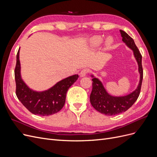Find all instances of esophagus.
Here are the masks:
<instances>
[{"label":"esophagus","mask_w":157,"mask_h":157,"mask_svg":"<svg viewBox=\"0 0 157 157\" xmlns=\"http://www.w3.org/2000/svg\"><path fill=\"white\" fill-rule=\"evenodd\" d=\"M88 73V69H82L81 71H80V77H85V76H86V75H87Z\"/></svg>","instance_id":"esophagus-1"}]
</instances>
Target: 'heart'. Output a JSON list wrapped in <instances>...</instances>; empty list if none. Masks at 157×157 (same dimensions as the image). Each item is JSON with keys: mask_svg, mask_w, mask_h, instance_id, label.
I'll return each instance as SVG.
<instances>
[{"mask_svg": "<svg viewBox=\"0 0 157 157\" xmlns=\"http://www.w3.org/2000/svg\"><path fill=\"white\" fill-rule=\"evenodd\" d=\"M103 42V38L101 36H94L90 40V44L93 48H97ZM114 43V40L112 37L108 36L104 42V48L108 50L111 48Z\"/></svg>", "mask_w": 157, "mask_h": 157, "instance_id": "b5f03b06", "label": "heart"}]
</instances>
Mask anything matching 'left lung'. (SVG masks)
I'll use <instances>...</instances> for the list:
<instances>
[{"mask_svg":"<svg viewBox=\"0 0 157 157\" xmlns=\"http://www.w3.org/2000/svg\"><path fill=\"white\" fill-rule=\"evenodd\" d=\"M122 41L133 52L134 58L138 65L140 81L134 91L125 96H115L109 94L104 87L102 82L91 75L92 78V90L90 96V100L93 107L104 115L107 116L116 115L125 112L134 104L138 98L143 80V68L141 65L142 56L137 48L134 40L124 31L120 30Z\"/></svg>","mask_w":157,"mask_h":157,"instance_id":"8db88e82","label":"left lung"}]
</instances>
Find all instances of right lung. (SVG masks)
Listing matches in <instances>:
<instances>
[{
    "instance_id": "obj_1",
    "label": "right lung",
    "mask_w": 157,
    "mask_h": 157,
    "mask_svg": "<svg viewBox=\"0 0 157 157\" xmlns=\"http://www.w3.org/2000/svg\"><path fill=\"white\" fill-rule=\"evenodd\" d=\"M20 49L16 56L14 71L18 99L34 115L49 116L59 112L64 106L68 89L77 81L78 75H74L61 80L44 91H36L28 86L21 77Z\"/></svg>"
}]
</instances>
